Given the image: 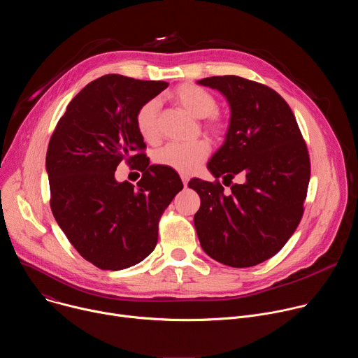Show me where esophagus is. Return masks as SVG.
I'll list each match as a JSON object with an SVG mask.
<instances>
[{
    "instance_id": "obj_1",
    "label": "esophagus",
    "mask_w": 358,
    "mask_h": 358,
    "mask_svg": "<svg viewBox=\"0 0 358 358\" xmlns=\"http://www.w3.org/2000/svg\"><path fill=\"white\" fill-rule=\"evenodd\" d=\"M188 176H185V174H181V181H182V184H184V187H187V184H188Z\"/></svg>"
}]
</instances>
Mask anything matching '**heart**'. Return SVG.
Here are the masks:
<instances>
[{
  "label": "heart",
  "mask_w": 358,
  "mask_h": 358,
  "mask_svg": "<svg viewBox=\"0 0 358 358\" xmlns=\"http://www.w3.org/2000/svg\"><path fill=\"white\" fill-rule=\"evenodd\" d=\"M173 97L180 106H182L194 117L206 119V127L211 133L220 134L224 131V123L215 115L218 108L217 99L210 92L195 85L185 83L176 89ZM157 112V100H148L136 115L137 130L145 141H155L159 137ZM208 151L210 147L206 141H195L189 144L170 143L156 152L155 160L160 166L182 174H191L207 159Z\"/></svg>",
  "instance_id": "heart-1"
}]
</instances>
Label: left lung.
Segmentation results:
<instances>
[{
	"instance_id": "1",
	"label": "left lung",
	"mask_w": 358,
	"mask_h": 358,
	"mask_svg": "<svg viewBox=\"0 0 358 358\" xmlns=\"http://www.w3.org/2000/svg\"><path fill=\"white\" fill-rule=\"evenodd\" d=\"M217 89L231 116L224 144L210 173L243 180L224 192L220 182L192 178L201 198L194 225L208 257L232 268H249L276 255L296 231L310 180V160L297 122L280 94L241 76L196 80Z\"/></svg>"
}]
</instances>
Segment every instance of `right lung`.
<instances>
[{
    "instance_id": "obj_1",
    "label": "right lung",
    "mask_w": 358,
    "mask_h": 358,
    "mask_svg": "<svg viewBox=\"0 0 358 358\" xmlns=\"http://www.w3.org/2000/svg\"><path fill=\"white\" fill-rule=\"evenodd\" d=\"M167 82L105 75L86 85L49 140L45 169L52 214L82 257L105 271L130 268L155 250L159 218L182 189L178 174L150 166L136 115ZM122 159L145 173L134 187L119 183Z\"/></svg>"
}]
</instances>
